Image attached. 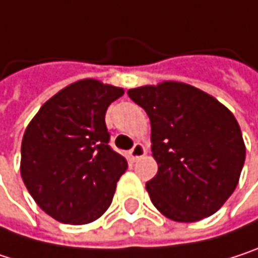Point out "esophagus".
Returning <instances> with one entry per match:
<instances>
[{
	"label": "esophagus",
	"instance_id": "obj_1",
	"mask_svg": "<svg viewBox=\"0 0 258 258\" xmlns=\"http://www.w3.org/2000/svg\"><path fill=\"white\" fill-rule=\"evenodd\" d=\"M146 153H147V150H146V147H144L141 143H135V146L129 150V156H131L132 161H138V159L143 158Z\"/></svg>",
	"mask_w": 258,
	"mask_h": 258
}]
</instances>
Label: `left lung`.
Listing matches in <instances>:
<instances>
[{
    "label": "left lung",
    "mask_w": 258,
    "mask_h": 258,
    "mask_svg": "<svg viewBox=\"0 0 258 258\" xmlns=\"http://www.w3.org/2000/svg\"><path fill=\"white\" fill-rule=\"evenodd\" d=\"M146 109L158 174L146 183L155 207L177 222L213 215L234 192L245 162V143L231 111L185 82L131 88Z\"/></svg>",
    "instance_id": "obj_1"
}]
</instances>
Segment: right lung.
I'll list each match as a JSON object with an SVG mask.
<instances>
[{
	"mask_svg": "<svg viewBox=\"0 0 258 258\" xmlns=\"http://www.w3.org/2000/svg\"><path fill=\"white\" fill-rule=\"evenodd\" d=\"M123 94L120 87L81 79L46 100L27 126L21 176L54 219L82 225L109 207L127 162L108 146L105 112Z\"/></svg>",
	"mask_w": 258,
	"mask_h": 258,
	"instance_id": "1",
	"label": "right lung"
}]
</instances>
